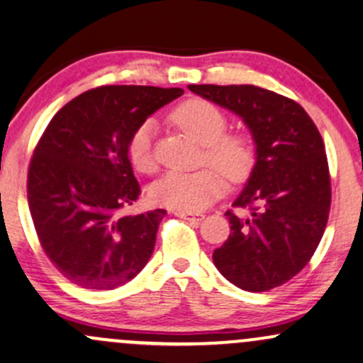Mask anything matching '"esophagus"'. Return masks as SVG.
I'll return each mask as SVG.
<instances>
[{"label":"esophagus","mask_w":363,"mask_h":363,"mask_svg":"<svg viewBox=\"0 0 363 363\" xmlns=\"http://www.w3.org/2000/svg\"><path fill=\"white\" fill-rule=\"evenodd\" d=\"M174 215L179 218H184V220H193V221H201L204 218L203 213H191V211H174Z\"/></svg>","instance_id":"obj_1"}]
</instances>
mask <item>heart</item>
Wrapping results in <instances>:
<instances>
[{"label": "heart", "mask_w": 363, "mask_h": 363, "mask_svg": "<svg viewBox=\"0 0 363 363\" xmlns=\"http://www.w3.org/2000/svg\"><path fill=\"white\" fill-rule=\"evenodd\" d=\"M174 121L196 142L204 145V155L231 182H242L255 165V143L248 133H225L226 116L204 99H189L174 111ZM154 120L142 121L128 138V159L140 172H150L155 165ZM220 170H170L150 186V199L176 211H198L223 193L225 179Z\"/></svg>", "instance_id": "heart-1"}]
</instances>
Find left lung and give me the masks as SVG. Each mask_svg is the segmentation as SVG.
<instances>
[{"instance_id":"obj_1","label":"left lung","mask_w":363,"mask_h":363,"mask_svg":"<svg viewBox=\"0 0 363 363\" xmlns=\"http://www.w3.org/2000/svg\"><path fill=\"white\" fill-rule=\"evenodd\" d=\"M189 91L242 118L255 143V165L226 211L230 237L213 253L221 276L264 292L304 269L325 233L331 184L325 143L303 106L252 84H191Z\"/></svg>"}]
</instances>
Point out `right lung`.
<instances>
[{"mask_svg":"<svg viewBox=\"0 0 363 363\" xmlns=\"http://www.w3.org/2000/svg\"><path fill=\"white\" fill-rule=\"evenodd\" d=\"M184 91L101 86L57 111L33 152L28 206L43 252L69 281L110 291L147 265L165 209L120 215L137 201L130 135Z\"/></svg>","mask_w":363,"mask_h":363,"instance_id":"add662e5","label":"right lung"}]
</instances>
